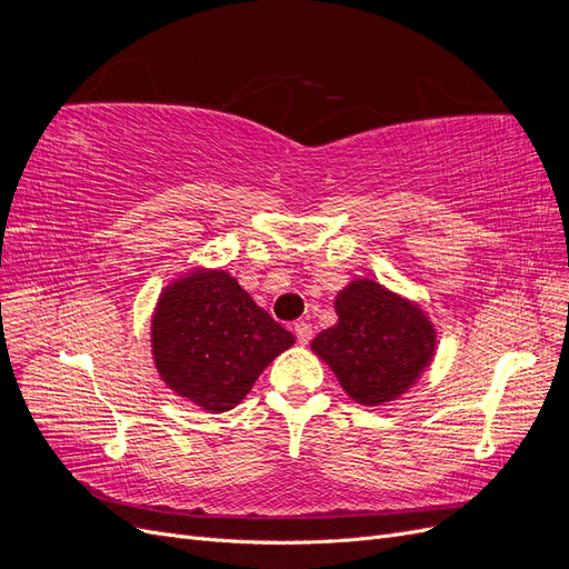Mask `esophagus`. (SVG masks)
<instances>
[{
	"label": "esophagus",
	"instance_id": "34e87169",
	"mask_svg": "<svg viewBox=\"0 0 569 569\" xmlns=\"http://www.w3.org/2000/svg\"><path fill=\"white\" fill-rule=\"evenodd\" d=\"M295 335H297V341H299V343H308V341L313 339L311 325H308V322H297V325H295Z\"/></svg>",
	"mask_w": 569,
	"mask_h": 569
}]
</instances>
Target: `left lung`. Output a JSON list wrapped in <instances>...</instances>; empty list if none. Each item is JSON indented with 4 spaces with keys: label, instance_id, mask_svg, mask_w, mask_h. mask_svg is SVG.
<instances>
[{
    "label": "left lung",
    "instance_id": "left-lung-1",
    "mask_svg": "<svg viewBox=\"0 0 569 569\" xmlns=\"http://www.w3.org/2000/svg\"><path fill=\"white\" fill-rule=\"evenodd\" d=\"M327 327L311 349L332 368L339 385L360 406H382L416 385L432 363L437 335L416 303L375 280L343 287Z\"/></svg>",
    "mask_w": 569,
    "mask_h": 569
}]
</instances>
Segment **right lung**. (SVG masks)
Instances as JSON below:
<instances>
[{"label":"right lung","instance_id":"add662e5","mask_svg":"<svg viewBox=\"0 0 569 569\" xmlns=\"http://www.w3.org/2000/svg\"><path fill=\"white\" fill-rule=\"evenodd\" d=\"M295 335L274 322L226 270H194L168 284L151 320L161 380L187 401L226 412L244 399Z\"/></svg>","mask_w":569,"mask_h":569}]
</instances>
